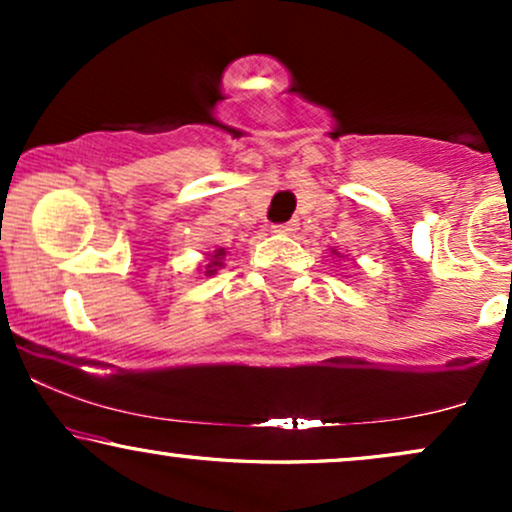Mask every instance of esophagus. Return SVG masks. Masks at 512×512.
<instances>
[{"label":"esophagus","mask_w":512,"mask_h":512,"mask_svg":"<svg viewBox=\"0 0 512 512\" xmlns=\"http://www.w3.org/2000/svg\"><path fill=\"white\" fill-rule=\"evenodd\" d=\"M276 233H291L296 231V221H286V223H279V226H274Z\"/></svg>","instance_id":"34e87169"}]
</instances>
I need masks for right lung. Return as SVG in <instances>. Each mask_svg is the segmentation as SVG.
Wrapping results in <instances>:
<instances>
[{
    "mask_svg": "<svg viewBox=\"0 0 512 512\" xmlns=\"http://www.w3.org/2000/svg\"><path fill=\"white\" fill-rule=\"evenodd\" d=\"M223 255H226V250H221V248L216 250L214 255H211V262L207 264V274H214V272H216V267H221V264H223V262H221V260H223Z\"/></svg>",
    "mask_w": 512,
    "mask_h": 512,
    "instance_id": "add662e5",
    "label": "right lung"
}]
</instances>
